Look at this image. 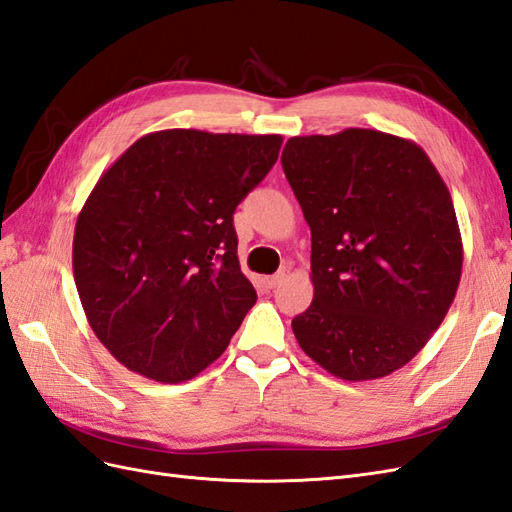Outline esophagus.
<instances>
[{"label": "esophagus", "instance_id": "34e87169", "mask_svg": "<svg viewBox=\"0 0 512 512\" xmlns=\"http://www.w3.org/2000/svg\"><path fill=\"white\" fill-rule=\"evenodd\" d=\"M283 272H277V275H272V277H266V288H277V285L283 281Z\"/></svg>", "mask_w": 512, "mask_h": 512}]
</instances>
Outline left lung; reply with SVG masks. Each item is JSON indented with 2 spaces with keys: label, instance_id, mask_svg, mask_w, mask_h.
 Masks as SVG:
<instances>
[{
  "label": "left lung",
  "instance_id": "1",
  "mask_svg": "<svg viewBox=\"0 0 512 512\" xmlns=\"http://www.w3.org/2000/svg\"><path fill=\"white\" fill-rule=\"evenodd\" d=\"M283 172L312 229L314 301L292 320L310 358L347 382L406 366L447 316L462 237L421 146L371 128L292 137Z\"/></svg>",
  "mask_w": 512,
  "mask_h": 512
}]
</instances>
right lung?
Returning a JSON list of instances; mask_svg holds the SVG:
<instances>
[{"label": "right lung", "instance_id": "obj_1", "mask_svg": "<svg viewBox=\"0 0 512 512\" xmlns=\"http://www.w3.org/2000/svg\"><path fill=\"white\" fill-rule=\"evenodd\" d=\"M281 144V135L157 130L95 183L71 264L93 334L128 371L187 382L229 347L257 301L233 213Z\"/></svg>", "mask_w": 512, "mask_h": 512}]
</instances>
